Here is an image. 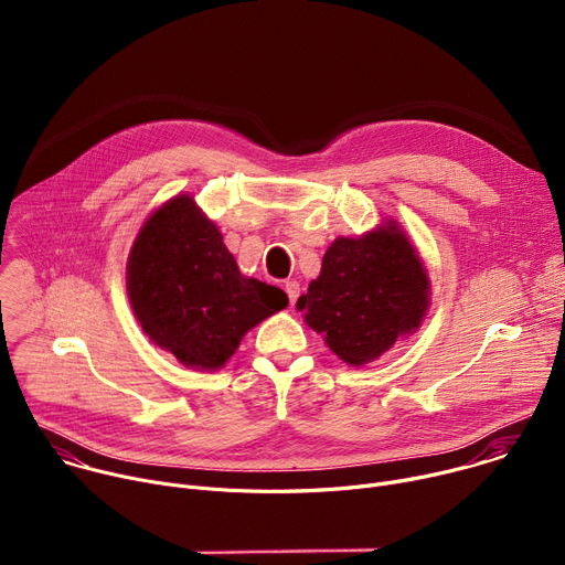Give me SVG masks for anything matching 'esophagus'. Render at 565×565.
<instances>
[{"label":"esophagus","mask_w":565,"mask_h":565,"mask_svg":"<svg viewBox=\"0 0 565 565\" xmlns=\"http://www.w3.org/2000/svg\"><path fill=\"white\" fill-rule=\"evenodd\" d=\"M286 295H288V299H290V306H295L297 299H299V295H301L299 284H297V281H286Z\"/></svg>","instance_id":"1"}]
</instances>
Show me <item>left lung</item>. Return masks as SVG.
<instances>
[{"mask_svg": "<svg viewBox=\"0 0 565 565\" xmlns=\"http://www.w3.org/2000/svg\"><path fill=\"white\" fill-rule=\"evenodd\" d=\"M427 297L420 257L388 223L360 238L340 236L297 308L306 310L308 327L324 333L340 360L360 366L420 327Z\"/></svg>", "mask_w": 565, "mask_h": 565, "instance_id": "8db88e82", "label": "left lung"}]
</instances>
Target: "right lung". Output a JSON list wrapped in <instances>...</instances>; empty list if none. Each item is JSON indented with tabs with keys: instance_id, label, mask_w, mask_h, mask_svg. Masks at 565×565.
Masks as SVG:
<instances>
[{
	"instance_id": "1",
	"label": "right lung",
	"mask_w": 565,
	"mask_h": 565,
	"mask_svg": "<svg viewBox=\"0 0 565 565\" xmlns=\"http://www.w3.org/2000/svg\"><path fill=\"white\" fill-rule=\"evenodd\" d=\"M127 292L142 331L188 366H223L253 327L288 306L281 288L246 279L190 196L156 210L134 241Z\"/></svg>"
}]
</instances>
